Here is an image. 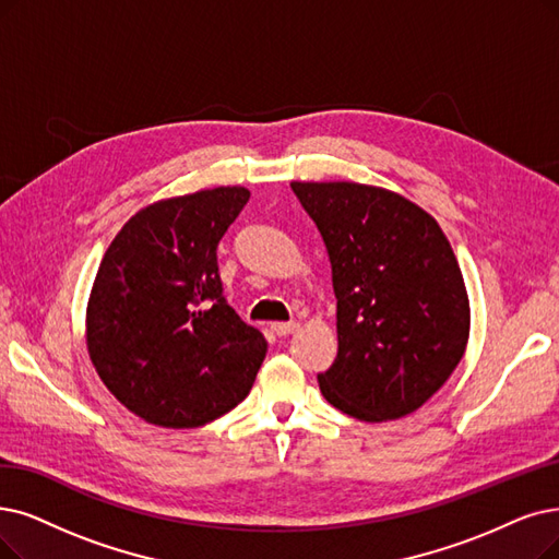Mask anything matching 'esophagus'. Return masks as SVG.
<instances>
[{
	"label": "esophagus",
	"instance_id": "1",
	"mask_svg": "<svg viewBox=\"0 0 559 559\" xmlns=\"http://www.w3.org/2000/svg\"><path fill=\"white\" fill-rule=\"evenodd\" d=\"M271 330L277 334V337H286V334H292L298 330V323H273Z\"/></svg>",
	"mask_w": 559,
	"mask_h": 559
}]
</instances>
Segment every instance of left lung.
Segmentation results:
<instances>
[{"instance_id":"obj_1","label":"left lung","mask_w":559,"mask_h":559,"mask_svg":"<svg viewBox=\"0 0 559 559\" xmlns=\"http://www.w3.org/2000/svg\"><path fill=\"white\" fill-rule=\"evenodd\" d=\"M292 188L325 242L337 298V357L319 373L323 396L371 424L415 413L448 383L471 337V300L448 236L388 188Z\"/></svg>"}]
</instances>
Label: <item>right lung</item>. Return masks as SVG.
<instances>
[{"label": "right lung", "instance_id": "add662e5", "mask_svg": "<svg viewBox=\"0 0 559 559\" xmlns=\"http://www.w3.org/2000/svg\"><path fill=\"white\" fill-rule=\"evenodd\" d=\"M250 190L219 186L140 209L109 242L84 340L105 388L165 429H194L250 394L267 344L222 298L217 242Z\"/></svg>", "mask_w": 559, "mask_h": 559}]
</instances>
